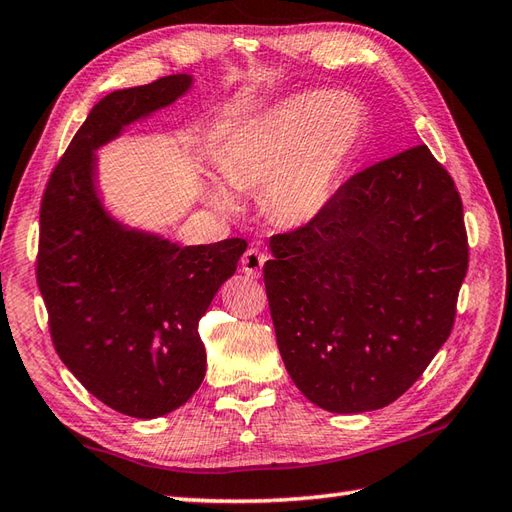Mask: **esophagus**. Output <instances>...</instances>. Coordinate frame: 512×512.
Instances as JSON below:
<instances>
[{"mask_svg": "<svg viewBox=\"0 0 512 512\" xmlns=\"http://www.w3.org/2000/svg\"><path fill=\"white\" fill-rule=\"evenodd\" d=\"M266 264V255L259 248H248L242 257V270L248 277H259L262 275V268Z\"/></svg>", "mask_w": 512, "mask_h": 512, "instance_id": "esophagus-1", "label": "esophagus"}]
</instances>
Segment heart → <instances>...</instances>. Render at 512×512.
<instances>
[{
	"label": "heart",
	"mask_w": 512,
	"mask_h": 512,
	"mask_svg": "<svg viewBox=\"0 0 512 512\" xmlns=\"http://www.w3.org/2000/svg\"><path fill=\"white\" fill-rule=\"evenodd\" d=\"M345 103L328 92L288 96L235 129L220 154V173L235 191L264 189L270 215L306 226L328 209L361 138V116L341 115ZM215 209L237 213V195L213 184Z\"/></svg>",
	"instance_id": "heart-1"
}]
</instances>
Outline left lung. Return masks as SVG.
Segmentation results:
<instances>
[{
	"instance_id": "left-lung-1",
	"label": "left lung",
	"mask_w": 512,
	"mask_h": 512,
	"mask_svg": "<svg viewBox=\"0 0 512 512\" xmlns=\"http://www.w3.org/2000/svg\"><path fill=\"white\" fill-rule=\"evenodd\" d=\"M266 295L301 394L387 407L449 339L469 268L462 200L427 145L356 173L317 220L270 237Z\"/></svg>"
}]
</instances>
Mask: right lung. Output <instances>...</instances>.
<instances>
[{
  "label": "right lung",
  "mask_w": 512,
  "mask_h": 512,
  "mask_svg": "<svg viewBox=\"0 0 512 512\" xmlns=\"http://www.w3.org/2000/svg\"><path fill=\"white\" fill-rule=\"evenodd\" d=\"M191 88V74H171L103 96L41 200L37 284L54 350L94 398L143 420L167 416L202 385L198 323L246 242L180 246L121 222L101 200L96 151Z\"/></svg>",
  "instance_id": "1"
}]
</instances>
